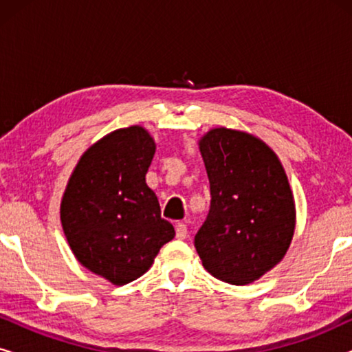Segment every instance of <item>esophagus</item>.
Instances as JSON below:
<instances>
[{
	"label": "esophagus",
	"mask_w": 352,
	"mask_h": 352,
	"mask_svg": "<svg viewBox=\"0 0 352 352\" xmlns=\"http://www.w3.org/2000/svg\"><path fill=\"white\" fill-rule=\"evenodd\" d=\"M187 237V226L184 223H177L176 226V239L184 240Z\"/></svg>",
	"instance_id": "obj_1"
}]
</instances>
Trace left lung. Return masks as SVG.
Returning <instances> with one entry per match:
<instances>
[{"label": "left lung", "mask_w": 352, "mask_h": 352, "mask_svg": "<svg viewBox=\"0 0 352 352\" xmlns=\"http://www.w3.org/2000/svg\"><path fill=\"white\" fill-rule=\"evenodd\" d=\"M210 179L208 218L195 250L211 276L248 285L285 256L296 208L277 153L247 131L211 128L199 141Z\"/></svg>", "instance_id": "obj_1"}]
</instances>
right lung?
Instances as JSON below:
<instances>
[{"label":"right lung","mask_w":352,"mask_h":352,"mask_svg":"<svg viewBox=\"0 0 352 352\" xmlns=\"http://www.w3.org/2000/svg\"><path fill=\"white\" fill-rule=\"evenodd\" d=\"M157 144L133 124L86 148L60 200L65 239L81 266L113 285L146 274L175 228L146 182Z\"/></svg>","instance_id":"obj_1"}]
</instances>
